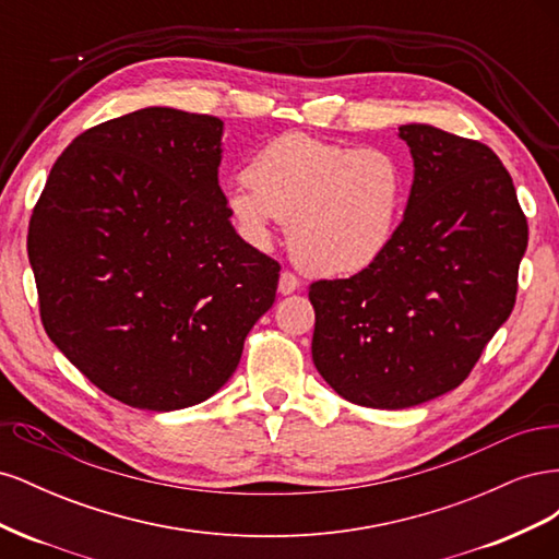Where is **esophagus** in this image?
I'll list each match as a JSON object with an SVG mask.
<instances>
[{"instance_id":"1","label":"esophagus","mask_w":559,"mask_h":559,"mask_svg":"<svg viewBox=\"0 0 559 559\" xmlns=\"http://www.w3.org/2000/svg\"><path fill=\"white\" fill-rule=\"evenodd\" d=\"M277 289H280V294H282V296H289V294H294V292H298V289H300V280L292 273V270H282V273H280V284H277Z\"/></svg>"}]
</instances>
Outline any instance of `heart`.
<instances>
[{
  "instance_id": "obj_1",
  "label": "heart",
  "mask_w": 559,
  "mask_h": 559,
  "mask_svg": "<svg viewBox=\"0 0 559 559\" xmlns=\"http://www.w3.org/2000/svg\"><path fill=\"white\" fill-rule=\"evenodd\" d=\"M228 191V210L247 238L265 247L273 224H289L300 267L347 277L392 247L408 200V173L392 151L286 132L270 140Z\"/></svg>"
}]
</instances>
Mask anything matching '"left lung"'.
I'll return each mask as SVG.
<instances>
[{
	"label": "left lung",
	"mask_w": 559,
	"mask_h": 559,
	"mask_svg": "<svg viewBox=\"0 0 559 559\" xmlns=\"http://www.w3.org/2000/svg\"><path fill=\"white\" fill-rule=\"evenodd\" d=\"M415 179L384 257L310 284L312 361L366 408H411L460 386L515 306L527 216L499 156L433 126H401Z\"/></svg>",
	"instance_id": "obj_1"
}]
</instances>
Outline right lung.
Wrapping results in <instances>:
<instances>
[{
	"instance_id": "right-lung-1",
	"label": "right lung",
	"mask_w": 559,
	"mask_h": 559,
	"mask_svg": "<svg viewBox=\"0 0 559 559\" xmlns=\"http://www.w3.org/2000/svg\"><path fill=\"white\" fill-rule=\"evenodd\" d=\"M216 116L148 107L81 132L32 210L50 341L140 411L210 399L275 302L280 263L230 226Z\"/></svg>"
}]
</instances>
